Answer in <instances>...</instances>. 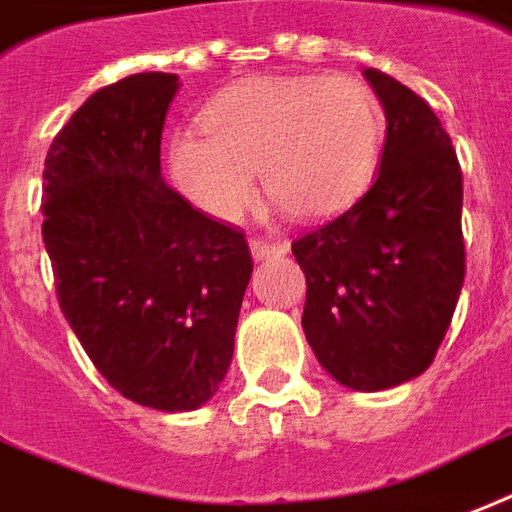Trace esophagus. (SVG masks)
<instances>
[{
    "mask_svg": "<svg viewBox=\"0 0 512 512\" xmlns=\"http://www.w3.org/2000/svg\"><path fill=\"white\" fill-rule=\"evenodd\" d=\"M249 249H252V257H255V260H263V257L284 255V252H287V244H282V241L263 239V236H255V239L249 241Z\"/></svg>",
    "mask_w": 512,
    "mask_h": 512,
    "instance_id": "34e87169",
    "label": "esophagus"
}]
</instances>
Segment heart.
<instances>
[{
  "instance_id": "heart-1",
  "label": "heart",
  "mask_w": 512,
  "mask_h": 512,
  "mask_svg": "<svg viewBox=\"0 0 512 512\" xmlns=\"http://www.w3.org/2000/svg\"><path fill=\"white\" fill-rule=\"evenodd\" d=\"M201 134L171 142V171L204 212L233 220L265 193L303 220L349 209L376 177L386 117L349 74L257 77L214 99Z\"/></svg>"
}]
</instances>
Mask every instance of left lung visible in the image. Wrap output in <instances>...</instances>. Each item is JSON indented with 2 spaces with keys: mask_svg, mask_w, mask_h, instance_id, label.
I'll return each instance as SVG.
<instances>
[{
  "mask_svg": "<svg viewBox=\"0 0 512 512\" xmlns=\"http://www.w3.org/2000/svg\"><path fill=\"white\" fill-rule=\"evenodd\" d=\"M384 104L376 182L325 225L300 233L303 333L338 384L378 392L432 365L464 282L462 166L419 93L365 69Z\"/></svg>",
  "mask_w": 512,
  "mask_h": 512,
  "instance_id": "1",
  "label": "left lung"
}]
</instances>
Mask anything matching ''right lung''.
<instances>
[{
  "label": "right lung",
  "instance_id": "1",
  "mask_svg": "<svg viewBox=\"0 0 512 512\" xmlns=\"http://www.w3.org/2000/svg\"><path fill=\"white\" fill-rule=\"evenodd\" d=\"M177 74L101 88L50 144L42 241L58 306L101 376L155 411H193L233 357L252 276L244 233L161 177V131Z\"/></svg>",
  "mask_w": 512,
  "mask_h": 512
}]
</instances>
